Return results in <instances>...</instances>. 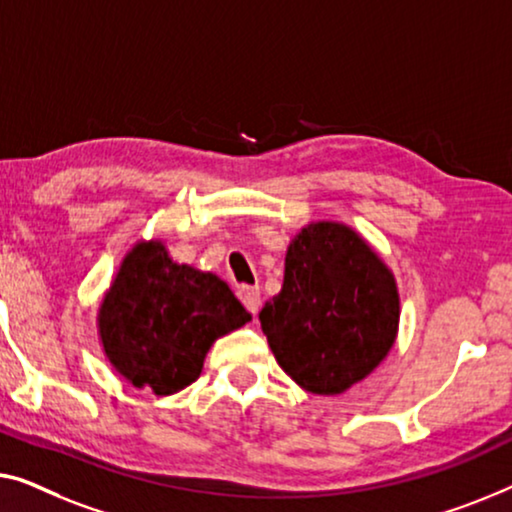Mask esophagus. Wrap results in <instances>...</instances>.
<instances>
[{"instance_id": "esophagus-1", "label": "esophagus", "mask_w": 512, "mask_h": 512, "mask_svg": "<svg viewBox=\"0 0 512 512\" xmlns=\"http://www.w3.org/2000/svg\"><path fill=\"white\" fill-rule=\"evenodd\" d=\"M239 299H241V304L246 306L250 313L257 315L259 304H262V301H259V287H250V285L239 287Z\"/></svg>"}]
</instances>
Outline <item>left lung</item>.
<instances>
[{
	"label": "left lung",
	"mask_w": 512,
	"mask_h": 512,
	"mask_svg": "<svg viewBox=\"0 0 512 512\" xmlns=\"http://www.w3.org/2000/svg\"><path fill=\"white\" fill-rule=\"evenodd\" d=\"M259 322L294 383L313 394H341L394 345L397 283L350 227L315 222L287 248L283 290L262 308Z\"/></svg>",
	"instance_id": "obj_1"
}]
</instances>
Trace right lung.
<instances>
[{"label": "right lung", "instance_id": "add662e5", "mask_svg": "<svg viewBox=\"0 0 512 512\" xmlns=\"http://www.w3.org/2000/svg\"><path fill=\"white\" fill-rule=\"evenodd\" d=\"M248 320L225 280L176 264L150 241L122 262L99 308V336L120 376L167 397L201 376L215 338Z\"/></svg>", "mask_w": 512, "mask_h": 512}]
</instances>
